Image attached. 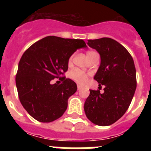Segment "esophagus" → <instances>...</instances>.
<instances>
[{"label": "esophagus", "instance_id": "34e87169", "mask_svg": "<svg viewBox=\"0 0 151 151\" xmlns=\"http://www.w3.org/2000/svg\"><path fill=\"white\" fill-rule=\"evenodd\" d=\"M82 88V86H81V85H78V90H81Z\"/></svg>", "mask_w": 151, "mask_h": 151}]
</instances>
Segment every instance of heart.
<instances>
[{
	"label": "heart",
	"mask_w": 151,
	"mask_h": 151,
	"mask_svg": "<svg viewBox=\"0 0 151 151\" xmlns=\"http://www.w3.org/2000/svg\"><path fill=\"white\" fill-rule=\"evenodd\" d=\"M93 52H92V51L87 52V56L91 53H93ZM70 77L72 79L75 81L76 82L79 83V84H85L86 82V81H87V74L84 73L83 71L78 70V69H75L71 72Z\"/></svg>",
	"instance_id": "b5f03b06"
}]
</instances>
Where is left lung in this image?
Here are the masks:
<instances>
[{
	"label": "left lung",
	"mask_w": 151,
	"mask_h": 151,
	"mask_svg": "<svg viewBox=\"0 0 151 151\" xmlns=\"http://www.w3.org/2000/svg\"><path fill=\"white\" fill-rule=\"evenodd\" d=\"M87 45L100 55L94 79L104 85V92L90 90L84 110L93 124L108 126L124 114L133 98L136 88L135 64L126 48L114 39L88 40Z\"/></svg>",
	"instance_id": "left-lung-1"
}]
</instances>
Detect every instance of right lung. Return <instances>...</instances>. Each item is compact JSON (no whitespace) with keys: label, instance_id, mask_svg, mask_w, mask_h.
<instances>
[{"label":"right lung","instance_id":"obj_1","mask_svg":"<svg viewBox=\"0 0 151 151\" xmlns=\"http://www.w3.org/2000/svg\"><path fill=\"white\" fill-rule=\"evenodd\" d=\"M87 45L81 39L48 36L32 45L21 57L15 83L19 98L31 117L52 122L63 114L67 101L78 88L71 79L60 78L62 84L51 81L68 70L69 59Z\"/></svg>","mask_w":151,"mask_h":151}]
</instances>
